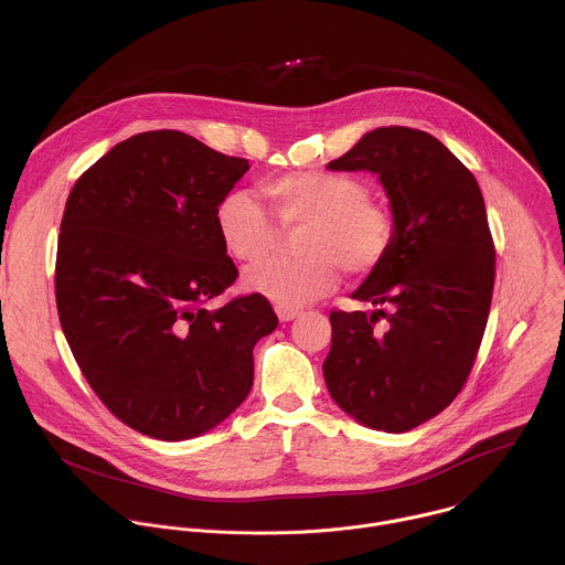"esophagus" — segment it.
I'll return each mask as SVG.
<instances>
[{"label": "esophagus", "mask_w": 565, "mask_h": 565, "mask_svg": "<svg viewBox=\"0 0 565 565\" xmlns=\"http://www.w3.org/2000/svg\"><path fill=\"white\" fill-rule=\"evenodd\" d=\"M276 313H278V320H280V322H291L294 318L300 316L298 309H289V307H276Z\"/></svg>", "instance_id": "esophagus-1"}]
</instances>
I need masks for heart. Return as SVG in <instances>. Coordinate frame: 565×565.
Here are the masks:
<instances>
[{"mask_svg":"<svg viewBox=\"0 0 565 565\" xmlns=\"http://www.w3.org/2000/svg\"><path fill=\"white\" fill-rule=\"evenodd\" d=\"M274 217L247 193H228L217 211V233L242 263L274 256L285 236L298 239L302 258L267 260L247 269L243 285L278 307H302L326 296L343 269L352 278L374 274L396 242L394 213L370 198V186L352 173L298 171L263 184Z\"/></svg>","mask_w":565,"mask_h":565,"instance_id":"1","label":"heart"}]
</instances>
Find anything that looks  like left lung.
Masks as SVG:
<instances>
[{"label":"left lung","instance_id":"8db88e82","mask_svg":"<svg viewBox=\"0 0 565 565\" xmlns=\"http://www.w3.org/2000/svg\"><path fill=\"white\" fill-rule=\"evenodd\" d=\"M328 169L379 173L396 242L352 294L374 311H330L326 387L356 422L406 433L461 394L483 341L495 276L483 193L441 141L406 126L367 132Z\"/></svg>","mask_w":565,"mask_h":565}]
</instances>
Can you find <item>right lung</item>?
Listing matches in <instances>:
<instances>
[{"label":"right lung","instance_id":"right-lung-1","mask_svg":"<svg viewBox=\"0 0 565 565\" xmlns=\"http://www.w3.org/2000/svg\"><path fill=\"white\" fill-rule=\"evenodd\" d=\"M249 169L178 130L117 143L76 180L61 222L56 307L86 383L126 426L198 437L252 390L260 294L206 305L239 276L215 211Z\"/></svg>","mask_w":565,"mask_h":565}]
</instances>
